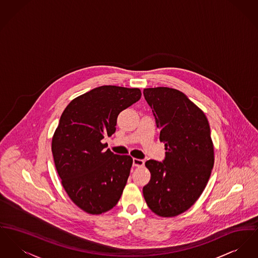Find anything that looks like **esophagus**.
<instances>
[{"instance_id": "1", "label": "esophagus", "mask_w": 258, "mask_h": 258, "mask_svg": "<svg viewBox=\"0 0 258 258\" xmlns=\"http://www.w3.org/2000/svg\"><path fill=\"white\" fill-rule=\"evenodd\" d=\"M144 164H145V161H144V160L137 159V158H134V159H133V165H134V167H143Z\"/></svg>"}]
</instances>
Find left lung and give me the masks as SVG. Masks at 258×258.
Returning a JSON list of instances; mask_svg holds the SVG:
<instances>
[{
	"mask_svg": "<svg viewBox=\"0 0 258 258\" xmlns=\"http://www.w3.org/2000/svg\"><path fill=\"white\" fill-rule=\"evenodd\" d=\"M143 94L167 151L163 162L145 163L151 179L143 196L154 213L173 217L196 203L210 179L214 164L211 128L205 113L181 91L160 87L144 89Z\"/></svg>",
	"mask_w": 258,
	"mask_h": 258,
	"instance_id": "left-lung-1",
	"label": "left lung"
}]
</instances>
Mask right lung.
<instances>
[{"label": "right lung", "mask_w": 258, "mask_h": 258, "mask_svg": "<svg viewBox=\"0 0 258 258\" xmlns=\"http://www.w3.org/2000/svg\"><path fill=\"white\" fill-rule=\"evenodd\" d=\"M140 97L139 89L102 86L73 99L61 115L51 151L63 188L84 212L101 214L121 198L133 158L105 150L101 140L116 132L118 115Z\"/></svg>", "instance_id": "obj_1"}]
</instances>
